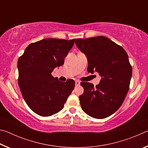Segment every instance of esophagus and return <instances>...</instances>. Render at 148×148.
Wrapping results in <instances>:
<instances>
[{
    "mask_svg": "<svg viewBox=\"0 0 148 148\" xmlns=\"http://www.w3.org/2000/svg\"><path fill=\"white\" fill-rule=\"evenodd\" d=\"M75 84H76V86H79L80 84V82L78 81V80H76V81L75 82Z\"/></svg>",
    "mask_w": 148,
    "mask_h": 148,
    "instance_id": "esophagus-1",
    "label": "esophagus"
}]
</instances>
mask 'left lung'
<instances>
[{
    "label": "left lung",
    "mask_w": 148,
    "mask_h": 148,
    "mask_svg": "<svg viewBox=\"0 0 148 148\" xmlns=\"http://www.w3.org/2000/svg\"><path fill=\"white\" fill-rule=\"evenodd\" d=\"M75 43L87 56L88 72H97L102 77L96 87L89 82L80 84L84 89L79 97L82 108L94 118H106L119 108L129 89L132 66L128 55L121 46L102 36L76 39Z\"/></svg>",
    "instance_id": "left-lung-1"
}]
</instances>
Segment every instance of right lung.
<instances>
[{
    "label": "right lung",
    "mask_w": 148,
    "mask_h": 148,
    "mask_svg": "<svg viewBox=\"0 0 148 148\" xmlns=\"http://www.w3.org/2000/svg\"><path fill=\"white\" fill-rule=\"evenodd\" d=\"M75 39L46 38L29 44L17 61L18 85L25 101L34 113L47 117L62 109L75 86L73 79L60 82L51 75L64 64Z\"/></svg>",
    "instance_id": "right-lung-1"
}]
</instances>
